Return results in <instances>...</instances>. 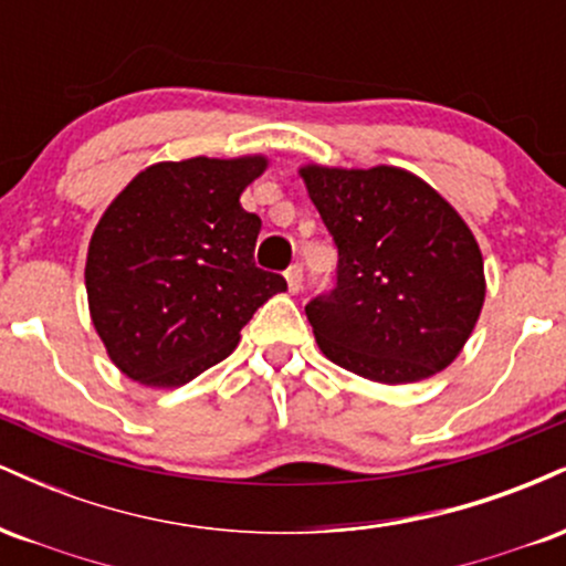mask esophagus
<instances>
[{"mask_svg": "<svg viewBox=\"0 0 566 566\" xmlns=\"http://www.w3.org/2000/svg\"><path fill=\"white\" fill-rule=\"evenodd\" d=\"M284 279H287V287H290L292 295H295V292H301V287H303V265L301 263L290 265V269L284 271Z\"/></svg>", "mask_w": 566, "mask_h": 566, "instance_id": "esophagus-1", "label": "esophagus"}]
</instances>
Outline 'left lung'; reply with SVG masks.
I'll use <instances>...</instances> for the list:
<instances>
[{
    "instance_id": "left-lung-1",
    "label": "left lung",
    "mask_w": 566,
    "mask_h": 566,
    "mask_svg": "<svg viewBox=\"0 0 566 566\" xmlns=\"http://www.w3.org/2000/svg\"><path fill=\"white\" fill-rule=\"evenodd\" d=\"M301 178L337 244V284L305 305L322 354L375 382L450 367L484 305V261L458 210L418 175L305 165Z\"/></svg>"
}]
</instances>
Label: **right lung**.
<instances>
[{
    "instance_id": "add662e5",
    "label": "right lung",
    "mask_w": 566,
    "mask_h": 566,
    "mask_svg": "<svg viewBox=\"0 0 566 566\" xmlns=\"http://www.w3.org/2000/svg\"><path fill=\"white\" fill-rule=\"evenodd\" d=\"M269 159L159 161L97 220L84 284L106 354L129 380L178 388L237 348L261 305L287 290L255 265L261 218L242 191Z\"/></svg>"
}]
</instances>
